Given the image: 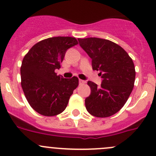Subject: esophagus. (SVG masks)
Wrapping results in <instances>:
<instances>
[{
	"label": "esophagus",
	"mask_w": 156,
	"mask_h": 156,
	"mask_svg": "<svg viewBox=\"0 0 156 156\" xmlns=\"http://www.w3.org/2000/svg\"><path fill=\"white\" fill-rule=\"evenodd\" d=\"M86 81H84V80H81V79H79V84L80 85H81V84H85Z\"/></svg>",
	"instance_id": "obj_1"
}]
</instances>
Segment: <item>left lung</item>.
<instances>
[{"instance_id": "obj_1", "label": "left lung", "mask_w": 156, "mask_h": 156, "mask_svg": "<svg viewBox=\"0 0 156 156\" xmlns=\"http://www.w3.org/2000/svg\"><path fill=\"white\" fill-rule=\"evenodd\" d=\"M80 46L92 59L93 70L100 72V86L87 81L90 94L85 99L87 112L98 118L113 115L127 102L134 86V64L117 44L98 37L78 38Z\"/></svg>"}]
</instances>
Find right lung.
Masks as SVG:
<instances>
[{
  "instance_id": "add662e5",
  "label": "right lung",
  "mask_w": 156,
  "mask_h": 156,
  "mask_svg": "<svg viewBox=\"0 0 156 156\" xmlns=\"http://www.w3.org/2000/svg\"><path fill=\"white\" fill-rule=\"evenodd\" d=\"M72 37H53L37 42L22 62L21 85L31 107L44 116L60 114L68 105L78 78L57 75L66 52L78 44Z\"/></svg>"
}]
</instances>
